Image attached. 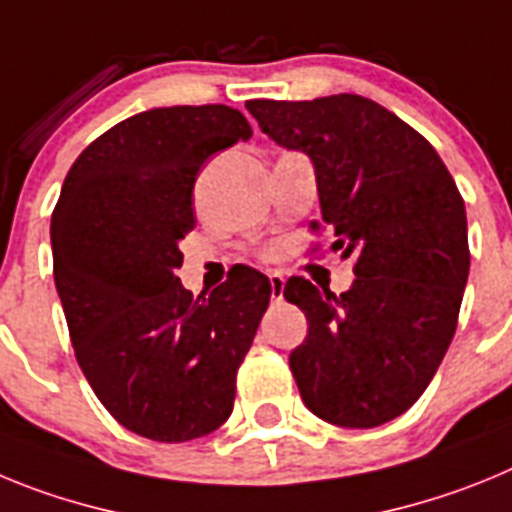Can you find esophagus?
<instances>
[{"mask_svg": "<svg viewBox=\"0 0 512 512\" xmlns=\"http://www.w3.org/2000/svg\"><path fill=\"white\" fill-rule=\"evenodd\" d=\"M269 282H271V297L274 300H282L284 295V274L282 271H269Z\"/></svg>", "mask_w": 512, "mask_h": 512, "instance_id": "esophagus-1", "label": "esophagus"}]
</instances>
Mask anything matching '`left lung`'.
I'll use <instances>...</instances> for the list:
<instances>
[{"mask_svg": "<svg viewBox=\"0 0 512 512\" xmlns=\"http://www.w3.org/2000/svg\"><path fill=\"white\" fill-rule=\"evenodd\" d=\"M246 107L277 146L310 158L330 248L354 259L338 297L305 277L284 284L307 318L289 354L297 390L328 423L377 428L423 395L454 338L469 277L464 200L431 143L372 99Z\"/></svg>", "mask_w": 512, "mask_h": 512, "instance_id": "obj_1", "label": "left lung"}]
</instances>
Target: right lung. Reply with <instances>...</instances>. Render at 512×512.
Listing matches in <instances>:
<instances>
[{"mask_svg": "<svg viewBox=\"0 0 512 512\" xmlns=\"http://www.w3.org/2000/svg\"><path fill=\"white\" fill-rule=\"evenodd\" d=\"M248 138L225 104L140 112L81 151L53 210V279L76 361L112 418L151 441H192L230 418L269 307L271 282L248 266L200 297L176 277L202 164Z\"/></svg>", "mask_w": 512, "mask_h": 512, "instance_id": "add662e5", "label": "right lung"}]
</instances>
